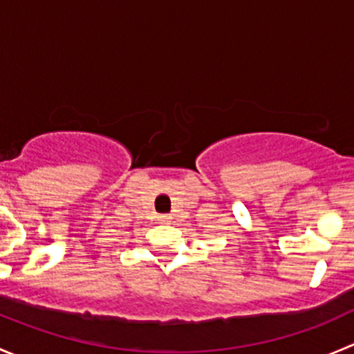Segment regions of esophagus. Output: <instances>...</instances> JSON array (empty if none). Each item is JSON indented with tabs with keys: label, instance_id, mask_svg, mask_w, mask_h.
<instances>
[{
	"label": "esophagus",
	"instance_id": "esophagus-1",
	"mask_svg": "<svg viewBox=\"0 0 354 354\" xmlns=\"http://www.w3.org/2000/svg\"><path fill=\"white\" fill-rule=\"evenodd\" d=\"M157 219H159L160 223H169V221H171V216H167V214H160V216L157 217Z\"/></svg>",
	"mask_w": 354,
	"mask_h": 354
}]
</instances>
